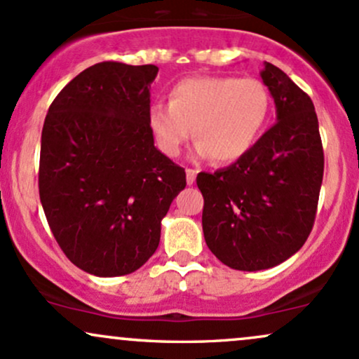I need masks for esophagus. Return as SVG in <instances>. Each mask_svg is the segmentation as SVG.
Wrapping results in <instances>:
<instances>
[{
	"label": "esophagus",
	"mask_w": 359,
	"mask_h": 359,
	"mask_svg": "<svg viewBox=\"0 0 359 359\" xmlns=\"http://www.w3.org/2000/svg\"><path fill=\"white\" fill-rule=\"evenodd\" d=\"M185 175H187V185H192L194 182H196V175H197L196 170L187 168V170H185Z\"/></svg>",
	"instance_id": "obj_1"
}]
</instances>
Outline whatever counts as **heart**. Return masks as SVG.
<instances>
[{"mask_svg":"<svg viewBox=\"0 0 359 359\" xmlns=\"http://www.w3.org/2000/svg\"><path fill=\"white\" fill-rule=\"evenodd\" d=\"M270 106L269 88L253 77H187L170 89L168 104L150 106L148 128L163 155H179L194 131L199 158L233 163L257 145Z\"/></svg>","mask_w":359,"mask_h":359,"instance_id":"1","label":"heart"}]
</instances>
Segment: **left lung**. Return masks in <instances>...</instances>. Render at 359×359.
<instances>
[{"label": "left lung", "instance_id": "left-lung-1", "mask_svg": "<svg viewBox=\"0 0 359 359\" xmlns=\"http://www.w3.org/2000/svg\"><path fill=\"white\" fill-rule=\"evenodd\" d=\"M277 123L243 158L201 172L205 245L229 269L277 266L312 231L324 174V151L312 100L270 62L259 72Z\"/></svg>", "mask_w": 359, "mask_h": 359}]
</instances>
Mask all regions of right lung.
Listing matches in <instances>:
<instances>
[{"label": "right lung", "mask_w": 359, "mask_h": 359, "mask_svg": "<svg viewBox=\"0 0 359 359\" xmlns=\"http://www.w3.org/2000/svg\"><path fill=\"white\" fill-rule=\"evenodd\" d=\"M156 65L101 62L48 108L40 145V203L76 266L96 277L133 273L155 253L185 170L156 150L148 128Z\"/></svg>", "instance_id": "add662e5"}]
</instances>
